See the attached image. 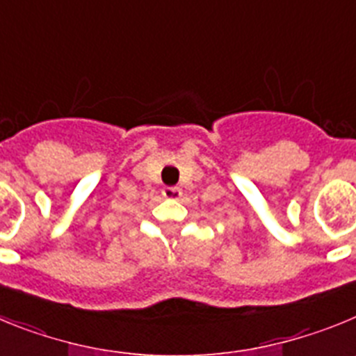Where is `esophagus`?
Instances as JSON below:
<instances>
[{
  "label": "esophagus",
  "mask_w": 356,
  "mask_h": 356,
  "mask_svg": "<svg viewBox=\"0 0 356 356\" xmlns=\"http://www.w3.org/2000/svg\"><path fill=\"white\" fill-rule=\"evenodd\" d=\"M163 197H168V200H178L181 196V191L178 187H165L162 191Z\"/></svg>",
  "instance_id": "1"
}]
</instances>
